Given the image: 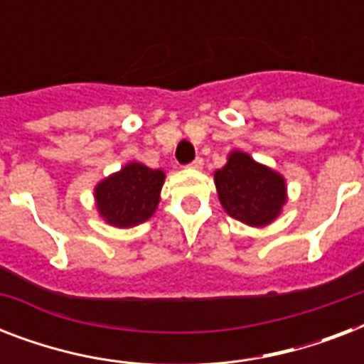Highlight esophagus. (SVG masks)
<instances>
[{
  "mask_svg": "<svg viewBox=\"0 0 364 364\" xmlns=\"http://www.w3.org/2000/svg\"><path fill=\"white\" fill-rule=\"evenodd\" d=\"M202 166H204V160L198 156V159H194L193 162L188 164V168H193V170H202Z\"/></svg>",
  "mask_w": 364,
  "mask_h": 364,
  "instance_id": "34e87169",
  "label": "esophagus"
}]
</instances>
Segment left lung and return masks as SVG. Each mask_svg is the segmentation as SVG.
I'll use <instances>...</instances> for the list:
<instances>
[{
  "label": "left lung",
  "instance_id": "8db88e82",
  "mask_svg": "<svg viewBox=\"0 0 364 364\" xmlns=\"http://www.w3.org/2000/svg\"><path fill=\"white\" fill-rule=\"evenodd\" d=\"M223 210L253 228L268 227L287 204V181L243 151H230L227 164L213 173Z\"/></svg>",
  "mask_w": 364,
  "mask_h": 364
}]
</instances>
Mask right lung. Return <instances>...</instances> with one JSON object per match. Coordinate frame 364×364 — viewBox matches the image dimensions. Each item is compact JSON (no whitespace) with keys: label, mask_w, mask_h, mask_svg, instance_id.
<instances>
[{"label":"right lung","mask_w":364,"mask_h":364,"mask_svg":"<svg viewBox=\"0 0 364 364\" xmlns=\"http://www.w3.org/2000/svg\"><path fill=\"white\" fill-rule=\"evenodd\" d=\"M166 173L141 162H128L94 187L98 215L115 228H132L154 215Z\"/></svg>","instance_id":"obj_1"}]
</instances>
